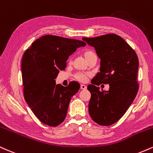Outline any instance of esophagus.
Instances as JSON below:
<instances>
[{
  "instance_id": "1",
  "label": "esophagus",
  "mask_w": 153,
  "mask_h": 153,
  "mask_svg": "<svg viewBox=\"0 0 153 153\" xmlns=\"http://www.w3.org/2000/svg\"><path fill=\"white\" fill-rule=\"evenodd\" d=\"M81 89L85 90V89H87V86L84 85V84H81Z\"/></svg>"
}]
</instances>
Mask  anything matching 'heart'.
Returning <instances> with one entry per match:
<instances>
[{
	"label": "heart",
	"instance_id": "heart-1",
	"mask_svg": "<svg viewBox=\"0 0 153 153\" xmlns=\"http://www.w3.org/2000/svg\"><path fill=\"white\" fill-rule=\"evenodd\" d=\"M84 58L86 59V60L89 61V59L92 58L96 56L94 52H93L92 51H87L84 53ZM87 76L88 74H83V73H78L75 75V77L77 80L80 81V82H85L87 79Z\"/></svg>",
	"mask_w": 153,
	"mask_h": 153
}]
</instances>
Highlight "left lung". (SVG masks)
Instances as JSON below:
<instances>
[{"instance_id":"obj_1","label":"left lung","mask_w":153,"mask_h":153,"mask_svg":"<svg viewBox=\"0 0 153 153\" xmlns=\"http://www.w3.org/2000/svg\"><path fill=\"white\" fill-rule=\"evenodd\" d=\"M82 40L94 48L100 59V72L87 87L91 93L89 114L98 125L109 126L125 114L137 95V56L123 38L114 33ZM100 83H109V90L100 91L96 87Z\"/></svg>"}]
</instances>
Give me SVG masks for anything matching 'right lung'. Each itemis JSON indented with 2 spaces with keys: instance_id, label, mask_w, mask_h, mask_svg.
I'll list each match as a JSON object with an SVG mask.
<instances>
[{
  "instance_id": "add662e5",
  "label": "right lung",
  "mask_w": 153,
  "mask_h": 153,
  "mask_svg": "<svg viewBox=\"0 0 153 153\" xmlns=\"http://www.w3.org/2000/svg\"><path fill=\"white\" fill-rule=\"evenodd\" d=\"M86 43L76 39L46 35L38 39L23 53L21 71L23 94L26 103L41 123L58 126L65 119L73 97L79 84L68 87L56 84L59 71L76 48Z\"/></svg>"
}]
</instances>
